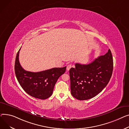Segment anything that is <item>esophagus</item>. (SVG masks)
Segmentation results:
<instances>
[{
	"label": "esophagus",
	"instance_id": "obj_1",
	"mask_svg": "<svg viewBox=\"0 0 129 129\" xmlns=\"http://www.w3.org/2000/svg\"><path fill=\"white\" fill-rule=\"evenodd\" d=\"M71 67H72V65L71 64H68V66H67V71H69L71 68Z\"/></svg>",
	"mask_w": 129,
	"mask_h": 129
}]
</instances>
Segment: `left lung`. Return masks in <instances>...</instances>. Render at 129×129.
I'll return each instance as SVG.
<instances>
[{"instance_id":"obj_1","label":"left lung","mask_w":129,"mask_h":129,"mask_svg":"<svg viewBox=\"0 0 129 129\" xmlns=\"http://www.w3.org/2000/svg\"><path fill=\"white\" fill-rule=\"evenodd\" d=\"M113 71V58L110 49L104 56L87 64L75 63L69 70L71 93L80 101L90 99L107 86Z\"/></svg>"}]
</instances>
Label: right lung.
<instances>
[{
    "instance_id": "1",
    "label": "right lung",
    "mask_w": 129,
    "mask_h": 129,
    "mask_svg": "<svg viewBox=\"0 0 129 129\" xmlns=\"http://www.w3.org/2000/svg\"><path fill=\"white\" fill-rule=\"evenodd\" d=\"M20 49L17 54L14 65L15 73L19 84L30 96L41 100L47 99L52 95L56 83L65 72L66 67L54 68L38 72L26 71L19 62Z\"/></svg>"
}]
</instances>
